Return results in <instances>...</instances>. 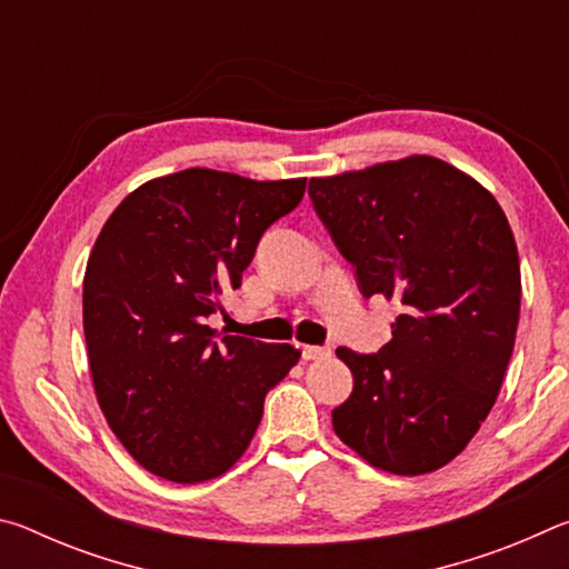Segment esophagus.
I'll return each instance as SVG.
<instances>
[{"label": "esophagus", "instance_id": "34e87169", "mask_svg": "<svg viewBox=\"0 0 569 569\" xmlns=\"http://www.w3.org/2000/svg\"><path fill=\"white\" fill-rule=\"evenodd\" d=\"M301 356H303L306 361L326 359V356H331V349H329V346H308V343H303L301 346Z\"/></svg>", "mask_w": 569, "mask_h": 569}]
</instances>
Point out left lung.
I'll use <instances>...</instances> for the list:
<instances>
[{
    "label": "left lung",
    "mask_w": 569,
    "mask_h": 569,
    "mask_svg": "<svg viewBox=\"0 0 569 569\" xmlns=\"http://www.w3.org/2000/svg\"><path fill=\"white\" fill-rule=\"evenodd\" d=\"M308 196L361 293L401 306L379 353L336 349L353 373L336 437L391 475L449 465L492 411L515 349L522 281L505 210L431 156L311 178Z\"/></svg>",
    "instance_id": "1"
}]
</instances>
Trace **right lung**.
<instances>
[{"label": "right lung", "instance_id": "right-lung-1", "mask_svg": "<svg viewBox=\"0 0 569 569\" xmlns=\"http://www.w3.org/2000/svg\"><path fill=\"white\" fill-rule=\"evenodd\" d=\"M306 178L250 180L188 168L148 180L102 226L82 283L98 403L140 467L196 485L243 457L266 393L301 351L220 336L208 316L240 286L266 228Z\"/></svg>", "mask_w": 569, "mask_h": 569}]
</instances>
